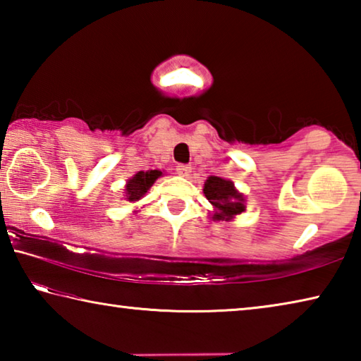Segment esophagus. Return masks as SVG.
I'll list each match as a JSON object with an SVG mask.
<instances>
[{
  "mask_svg": "<svg viewBox=\"0 0 361 361\" xmlns=\"http://www.w3.org/2000/svg\"><path fill=\"white\" fill-rule=\"evenodd\" d=\"M176 173H178L180 176H189V173H191V166H186V164H178V166H176Z\"/></svg>",
  "mask_w": 361,
  "mask_h": 361,
  "instance_id": "obj_1",
  "label": "esophagus"
}]
</instances>
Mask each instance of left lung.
Masks as SVG:
<instances>
[{
	"label": "left lung",
	"mask_w": 361,
	"mask_h": 361,
	"mask_svg": "<svg viewBox=\"0 0 361 361\" xmlns=\"http://www.w3.org/2000/svg\"><path fill=\"white\" fill-rule=\"evenodd\" d=\"M204 194L209 199V202L215 207L216 213L213 215L215 219H228L234 218L245 210V199L229 180L219 178V176H209L205 181Z\"/></svg>",
	"instance_id": "left-lung-1"
}]
</instances>
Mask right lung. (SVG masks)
<instances>
[{
	"instance_id": "add662e5",
	"label": "right lung",
	"mask_w": 361,
	"mask_h": 361,
	"mask_svg": "<svg viewBox=\"0 0 361 361\" xmlns=\"http://www.w3.org/2000/svg\"><path fill=\"white\" fill-rule=\"evenodd\" d=\"M162 172L159 170H148V172H138L132 180L127 181L126 186V199L129 202H137L143 197V195L148 192V189L152 186Z\"/></svg>"
}]
</instances>
